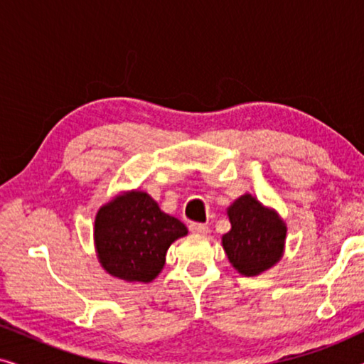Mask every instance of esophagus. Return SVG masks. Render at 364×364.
Listing matches in <instances>:
<instances>
[{"label": "esophagus", "mask_w": 364, "mask_h": 364, "mask_svg": "<svg viewBox=\"0 0 364 364\" xmlns=\"http://www.w3.org/2000/svg\"><path fill=\"white\" fill-rule=\"evenodd\" d=\"M188 228H191L193 235H208L210 233V227L205 225V223H191Z\"/></svg>", "instance_id": "esophagus-1"}]
</instances>
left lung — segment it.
<instances>
[{
  "label": "left lung",
  "mask_w": 364,
  "mask_h": 364,
  "mask_svg": "<svg viewBox=\"0 0 364 364\" xmlns=\"http://www.w3.org/2000/svg\"><path fill=\"white\" fill-rule=\"evenodd\" d=\"M227 215L232 228L222 237V245L238 273L257 277L280 262L287 225L275 210L245 193L228 207Z\"/></svg>",
  "instance_id": "obj_1"
}]
</instances>
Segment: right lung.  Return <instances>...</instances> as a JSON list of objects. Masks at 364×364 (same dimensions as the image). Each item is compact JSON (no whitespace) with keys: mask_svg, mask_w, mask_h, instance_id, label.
<instances>
[{"mask_svg":"<svg viewBox=\"0 0 364 364\" xmlns=\"http://www.w3.org/2000/svg\"><path fill=\"white\" fill-rule=\"evenodd\" d=\"M186 235L187 227L141 191L114 197L99 208L94 222L99 263L126 282H152L166 265L168 247Z\"/></svg>","mask_w":364,"mask_h":364,"instance_id":"obj_1","label":"right lung"}]
</instances>
